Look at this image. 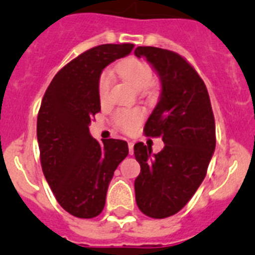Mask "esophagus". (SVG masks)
<instances>
[{
  "label": "esophagus",
  "instance_id": "1",
  "mask_svg": "<svg viewBox=\"0 0 255 255\" xmlns=\"http://www.w3.org/2000/svg\"><path fill=\"white\" fill-rule=\"evenodd\" d=\"M128 145H129V153L130 154H132V152H134V143H132V141H129Z\"/></svg>",
  "mask_w": 255,
  "mask_h": 255
}]
</instances>
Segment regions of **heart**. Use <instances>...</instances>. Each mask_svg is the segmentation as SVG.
Wrapping results in <instances>:
<instances>
[{
	"instance_id": "heart-1",
	"label": "heart",
	"mask_w": 255,
	"mask_h": 255,
	"mask_svg": "<svg viewBox=\"0 0 255 255\" xmlns=\"http://www.w3.org/2000/svg\"><path fill=\"white\" fill-rule=\"evenodd\" d=\"M116 73L130 83L135 89L141 91L150 85L153 80L152 67L140 60H126L116 66ZM112 87V75L110 71H103L98 80V96L101 102L107 101L110 89ZM144 117V112L140 108H132V110H119L114 116V121L119 129L123 131H131L135 126L141 123Z\"/></svg>"
}]
</instances>
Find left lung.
<instances>
[{"label": "left lung", "instance_id": "left-lung-1", "mask_svg": "<svg viewBox=\"0 0 255 255\" xmlns=\"http://www.w3.org/2000/svg\"><path fill=\"white\" fill-rule=\"evenodd\" d=\"M161 80L159 101L144 134L159 136L163 149L152 155L141 141L134 145L140 164L135 200L144 215L166 218L185 207L206 177L216 148V125L206 84L188 61L172 51L136 47Z\"/></svg>", "mask_w": 255, "mask_h": 255}]
</instances>
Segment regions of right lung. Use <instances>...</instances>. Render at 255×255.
Masks as SVG:
<instances>
[{
    "label": "right lung",
    "mask_w": 255,
    "mask_h": 255,
    "mask_svg": "<svg viewBox=\"0 0 255 255\" xmlns=\"http://www.w3.org/2000/svg\"><path fill=\"white\" fill-rule=\"evenodd\" d=\"M134 44H102L70 61L52 79L37 120L40 164L56 200L70 215L93 218L105 208L108 184L129 148L125 140L100 143L89 132L101 111L98 80L103 69Z\"/></svg>",
    "instance_id": "right-lung-1"
}]
</instances>
